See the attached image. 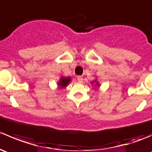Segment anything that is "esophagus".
<instances>
[{
  "mask_svg": "<svg viewBox=\"0 0 152 152\" xmlns=\"http://www.w3.org/2000/svg\"><path fill=\"white\" fill-rule=\"evenodd\" d=\"M77 79L79 82H82V80H83V78H82V76H77Z\"/></svg>",
  "mask_w": 152,
  "mask_h": 152,
  "instance_id": "1",
  "label": "esophagus"
}]
</instances>
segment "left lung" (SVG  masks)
<instances>
[{
    "label": "left lung",
    "instance_id": "obj_1",
    "mask_svg": "<svg viewBox=\"0 0 152 152\" xmlns=\"http://www.w3.org/2000/svg\"><path fill=\"white\" fill-rule=\"evenodd\" d=\"M90 83H91V85H95V86H96V87H100V84H99V82H98L97 79H94V80H93V81L90 82Z\"/></svg>",
    "mask_w": 152,
    "mask_h": 152
}]
</instances>
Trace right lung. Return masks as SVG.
Here are the masks:
<instances>
[{
    "label": "right lung",
    "instance_id": "right-lung-1",
    "mask_svg": "<svg viewBox=\"0 0 152 152\" xmlns=\"http://www.w3.org/2000/svg\"><path fill=\"white\" fill-rule=\"evenodd\" d=\"M70 82H71V77L70 76L65 77L64 76H61L59 81L57 82V86L59 88L64 89L70 83Z\"/></svg>",
    "mask_w": 152,
    "mask_h": 152
}]
</instances>
